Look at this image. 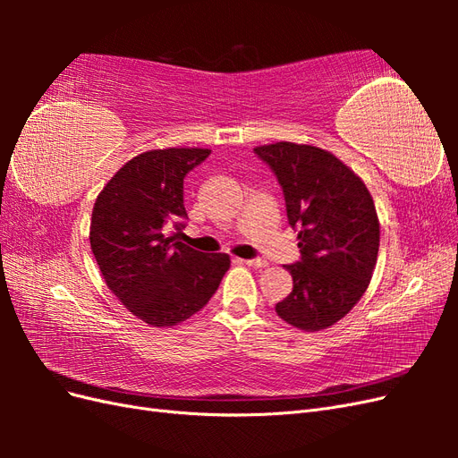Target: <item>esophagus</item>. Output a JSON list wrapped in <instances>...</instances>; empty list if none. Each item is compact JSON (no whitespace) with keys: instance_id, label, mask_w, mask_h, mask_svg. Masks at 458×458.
<instances>
[{"instance_id":"obj_1","label":"esophagus","mask_w":458,"mask_h":458,"mask_svg":"<svg viewBox=\"0 0 458 458\" xmlns=\"http://www.w3.org/2000/svg\"><path fill=\"white\" fill-rule=\"evenodd\" d=\"M237 261H241V263H246V266H250V267H267V266H269L267 259H263V258H252V259H237Z\"/></svg>"}]
</instances>
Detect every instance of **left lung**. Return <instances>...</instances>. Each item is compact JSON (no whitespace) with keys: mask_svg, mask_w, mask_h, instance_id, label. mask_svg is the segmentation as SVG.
Here are the masks:
<instances>
[{"mask_svg":"<svg viewBox=\"0 0 458 458\" xmlns=\"http://www.w3.org/2000/svg\"><path fill=\"white\" fill-rule=\"evenodd\" d=\"M283 187L301 259L286 266L294 288L275 306L300 330L328 328L348 315L377 267L380 224L367 185L332 152L279 141L254 148Z\"/></svg>","mask_w":458,"mask_h":458,"instance_id":"1","label":"left lung"}]
</instances>
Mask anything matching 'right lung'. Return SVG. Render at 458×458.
<instances>
[{
	"label": "right lung",
	"instance_id": "obj_1",
	"mask_svg": "<svg viewBox=\"0 0 458 458\" xmlns=\"http://www.w3.org/2000/svg\"><path fill=\"white\" fill-rule=\"evenodd\" d=\"M210 148H155L128 160L95 200L91 250L106 286L150 327H174L200 311L227 273V254L168 237L183 227V179Z\"/></svg>",
	"mask_w": 458,
	"mask_h": 458
}]
</instances>
